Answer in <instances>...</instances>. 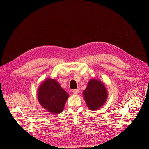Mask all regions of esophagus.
<instances>
[{"label":"esophagus","instance_id":"34e87169","mask_svg":"<svg viewBox=\"0 0 149 149\" xmlns=\"http://www.w3.org/2000/svg\"><path fill=\"white\" fill-rule=\"evenodd\" d=\"M72 92L74 94H78L79 93V90L78 89H75V90H73Z\"/></svg>","mask_w":149,"mask_h":149}]
</instances>
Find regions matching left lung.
Returning a JSON list of instances; mask_svg holds the SVG:
<instances>
[{
  "label": "left lung",
  "mask_w": 149,
  "mask_h": 149,
  "mask_svg": "<svg viewBox=\"0 0 149 149\" xmlns=\"http://www.w3.org/2000/svg\"><path fill=\"white\" fill-rule=\"evenodd\" d=\"M83 94L88 107L93 111L103 105L107 98V91L104 85L99 80L94 79L89 81Z\"/></svg>",
  "instance_id": "obj_1"
}]
</instances>
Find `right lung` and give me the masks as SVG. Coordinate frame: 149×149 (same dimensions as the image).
Masks as SVG:
<instances>
[{"label": "right lung", "mask_w": 149, "mask_h": 149, "mask_svg": "<svg viewBox=\"0 0 149 149\" xmlns=\"http://www.w3.org/2000/svg\"><path fill=\"white\" fill-rule=\"evenodd\" d=\"M38 94L40 105L53 114H59L62 111L69 97L68 94L54 79H48L41 84Z\"/></svg>", "instance_id": "obj_1"}]
</instances>
